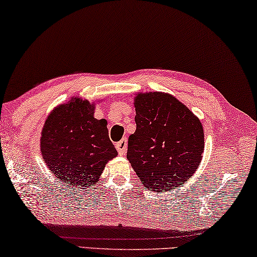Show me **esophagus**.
<instances>
[{"mask_svg":"<svg viewBox=\"0 0 257 257\" xmlns=\"http://www.w3.org/2000/svg\"><path fill=\"white\" fill-rule=\"evenodd\" d=\"M115 146L119 155H125L126 151H127V140H126V139H121V140L119 142H117Z\"/></svg>","mask_w":257,"mask_h":257,"instance_id":"obj_1","label":"esophagus"}]
</instances>
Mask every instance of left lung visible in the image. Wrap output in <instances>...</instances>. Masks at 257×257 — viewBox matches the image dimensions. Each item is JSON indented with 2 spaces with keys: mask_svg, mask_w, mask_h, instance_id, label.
I'll list each match as a JSON object with an SVG mask.
<instances>
[{
  "mask_svg": "<svg viewBox=\"0 0 257 257\" xmlns=\"http://www.w3.org/2000/svg\"><path fill=\"white\" fill-rule=\"evenodd\" d=\"M136 132L128 138L133 170L150 191L166 192L191 178L204 153L200 120L170 94L136 96Z\"/></svg>",
  "mask_w": 257,
  "mask_h": 257,
  "instance_id": "8db88e82",
  "label": "left lung"
}]
</instances>
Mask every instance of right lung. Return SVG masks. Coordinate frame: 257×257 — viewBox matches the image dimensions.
<instances>
[{"label": "right lung", "mask_w": 257, "mask_h": 257, "mask_svg": "<svg viewBox=\"0 0 257 257\" xmlns=\"http://www.w3.org/2000/svg\"><path fill=\"white\" fill-rule=\"evenodd\" d=\"M94 104L74 98L50 113L42 130L41 151L57 179L85 189L99 181L104 165L117 156L107 120L93 117Z\"/></svg>", "instance_id": "add662e5"}]
</instances>
